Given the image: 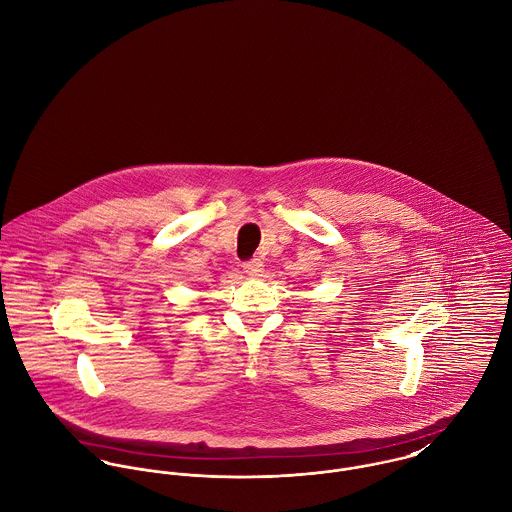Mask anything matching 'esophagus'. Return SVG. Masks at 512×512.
Listing matches in <instances>:
<instances>
[{"label":"esophagus","mask_w":512,"mask_h":512,"mask_svg":"<svg viewBox=\"0 0 512 512\" xmlns=\"http://www.w3.org/2000/svg\"><path fill=\"white\" fill-rule=\"evenodd\" d=\"M244 272L248 274V276H262V272H264V262L260 260V258H252V260H248V262H244Z\"/></svg>","instance_id":"obj_1"}]
</instances>
